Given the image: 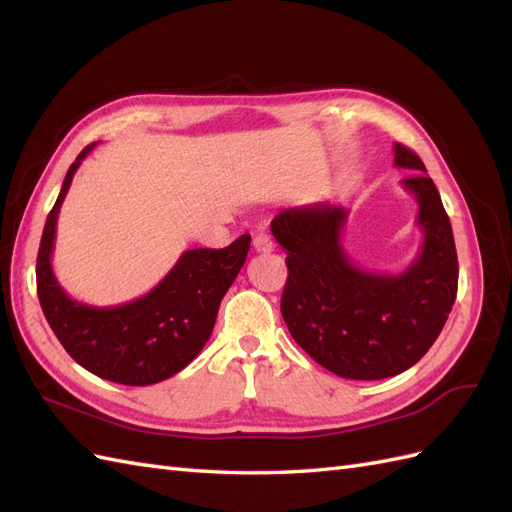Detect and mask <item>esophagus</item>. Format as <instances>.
Wrapping results in <instances>:
<instances>
[{"instance_id": "obj_1", "label": "esophagus", "mask_w": 512, "mask_h": 512, "mask_svg": "<svg viewBox=\"0 0 512 512\" xmlns=\"http://www.w3.org/2000/svg\"><path fill=\"white\" fill-rule=\"evenodd\" d=\"M252 245H254V250H256L258 254H269V252H273V241H271L269 235H265V232H260V235H256Z\"/></svg>"}]
</instances>
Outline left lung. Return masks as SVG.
<instances>
[{
  "instance_id": "1",
  "label": "left lung",
  "mask_w": 512,
  "mask_h": 512,
  "mask_svg": "<svg viewBox=\"0 0 512 512\" xmlns=\"http://www.w3.org/2000/svg\"><path fill=\"white\" fill-rule=\"evenodd\" d=\"M395 166L414 170L401 185L416 198L421 252L401 273L356 267L344 247L348 209L329 203L284 209L271 232L288 252L282 294L286 327L316 363L346 380L401 374L436 342L457 297L451 220L427 168L404 145Z\"/></svg>"
}]
</instances>
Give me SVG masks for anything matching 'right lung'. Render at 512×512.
I'll return each mask as SVG.
<instances>
[{
  "instance_id": "right-lung-1",
  "label": "right lung",
  "mask_w": 512,
  "mask_h": 512,
  "mask_svg": "<svg viewBox=\"0 0 512 512\" xmlns=\"http://www.w3.org/2000/svg\"><path fill=\"white\" fill-rule=\"evenodd\" d=\"M96 145H87L72 162L46 218L36 260L38 299L61 346L81 367L117 384L149 386L175 376L203 350L252 237L241 235L224 250L183 252L156 288L130 303L98 307L72 299L51 265L55 230L72 177Z\"/></svg>"
}]
</instances>
